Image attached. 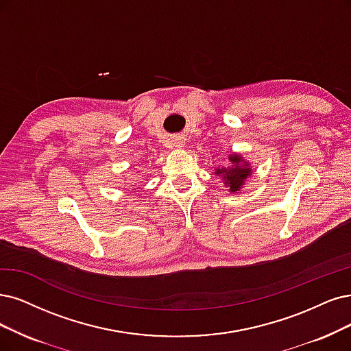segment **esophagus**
<instances>
[{
    "label": "esophagus",
    "mask_w": 351,
    "mask_h": 351,
    "mask_svg": "<svg viewBox=\"0 0 351 351\" xmlns=\"http://www.w3.org/2000/svg\"><path fill=\"white\" fill-rule=\"evenodd\" d=\"M173 146L178 147V149H179V147H184V146H185V138L180 137V136L176 137V138L173 140Z\"/></svg>",
    "instance_id": "1"
}]
</instances>
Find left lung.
Wrapping results in <instances>:
<instances>
[{"mask_svg":"<svg viewBox=\"0 0 351 351\" xmlns=\"http://www.w3.org/2000/svg\"><path fill=\"white\" fill-rule=\"evenodd\" d=\"M228 167H217L215 175L224 180L230 192H239L244 185L245 179L252 175L250 163L243 159L240 154H230Z\"/></svg>","mask_w":351,"mask_h":351,"instance_id":"left-lung-1","label":"left lung"}]
</instances>
